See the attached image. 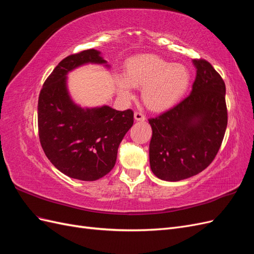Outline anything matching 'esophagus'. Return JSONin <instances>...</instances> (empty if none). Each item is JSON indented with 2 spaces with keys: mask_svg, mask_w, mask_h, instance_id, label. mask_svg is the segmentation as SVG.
<instances>
[{
  "mask_svg": "<svg viewBox=\"0 0 254 254\" xmlns=\"http://www.w3.org/2000/svg\"><path fill=\"white\" fill-rule=\"evenodd\" d=\"M145 115L142 113V112H139V111H135L134 112V120L137 121V122H144L145 121Z\"/></svg>",
  "mask_w": 254,
  "mask_h": 254,
  "instance_id": "obj_1",
  "label": "esophagus"
}]
</instances>
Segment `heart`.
Wrapping results in <instances>:
<instances>
[{
  "label": "heart",
  "instance_id": "heart-1",
  "mask_svg": "<svg viewBox=\"0 0 254 254\" xmlns=\"http://www.w3.org/2000/svg\"><path fill=\"white\" fill-rule=\"evenodd\" d=\"M190 75L186 65L172 64L156 55H141L127 61L124 76L114 78L118 94L124 99L142 88L144 104L153 111L171 108L186 93Z\"/></svg>",
  "mask_w": 254,
  "mask_h": 254
}]
</instances>
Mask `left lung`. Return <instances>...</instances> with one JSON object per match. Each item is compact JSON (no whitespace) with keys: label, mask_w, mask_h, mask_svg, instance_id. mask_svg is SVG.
<instances>
[{"label":"left lung","mask_w":254,"mask_h":254,"mask_svg":"<svg viewBox=\"0 0 254 254\" xmlns=\"http://www.w3.org/2000/svg\"><path fill=\"white\" fill-rule=\"evenodd\" d=\"M196 78L190 94L148 122L152 129L149 163L165 181H180L209 166L226 132V84L204 59H194Z\"/></svg>","instance_id":"1"}]
</instances>
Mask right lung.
<instances>
[{
  "instance_id": "obj_1",
  "label": "right lung",
  "mask_w": 254,
  "mask_h": 254,
  "mask_svg": "<svg viewBox=\"0 0 254 254\" xmlns=\"http://www.w3.org/2000/svg\"><path fill=\"white\" fill-rule=\"evenodd\" d=\"M87 64H107L101 52L82 51L61 60L44 81L38 101V130L45 156L63 174L94 181L117 162L119 146L133 125L132 110L81 108L68 94L66 75Z\"/></svg>"
}]
</instances>
